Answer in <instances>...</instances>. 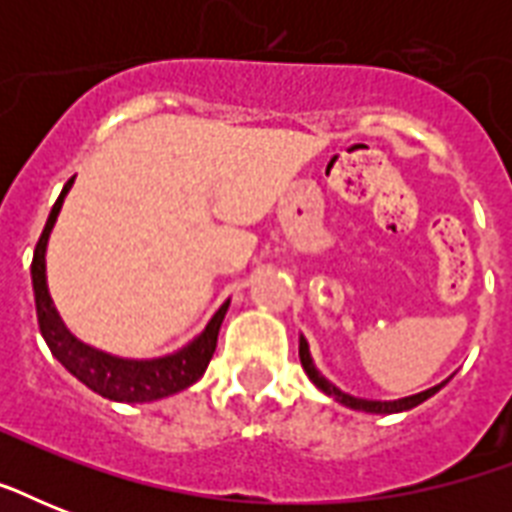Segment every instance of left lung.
<instances>
[{"label": "left lung", "instance_id": "obj_1", "mask_svg": "<svg viewBox=\"0 0 512 512\" xmlns=\"http://www.w3.org/2000/svg\"><path fill=\"white\" fill-rule=\"evenodd\" d=\"M300 364H303L305 374L311 377V382L321 393H327L332 396L335 401H340L342 406H348V409H358V412H369V414H396V412H406V409H414V406H420L422 401H428L430 396H436L438 390L444 388V382L441 385H433V388L422 390V393H414V396H406V398H396V401H369V398H356L350 396V393H342L337 385L324 377V374L316 369L311 358V348H308V340L300 335Z\"/></svg>", "mask_w": 512, "mask_h": 512}]
</instances>
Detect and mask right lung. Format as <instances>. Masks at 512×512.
Segmentation results:
<instances>
[{"mask_svg": "<svg viewBox=\"0 0 512 512\" xmlns=\"http://www.w3.org/2000/svg\"><path fill=\"white\" fill-rule=\"evenodd\" d=\"M74 177L63 185L58 201L52 204L50 217L44 223V231L36 241L34 260H31V284H34V300H36V319L39 329L52 350V356L58 358L60 364L66 366L68 372L74 374L76 380L84 382L87 388L95 390L98 396L108 401H122V404H146V401H159L172 393L191 388L193 382L199 380L201 374L207 372V364L217 348V332L225 319V311L231 300H225L217 313L209 319L201 335L193 337L185 348L175 350L170 356L162 358H122L111 356L106 350H98L87 345V342L76 340L60 321L55 305H52L50 289H47V241H50L52 225L58 220V212L63 207L66 193L71 191Z\"/></svg>", "mask_w": 512, "mask_h": 512, "instance_id": "1", "label": "right lung"}]
</instances>
